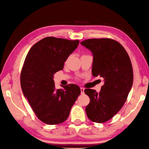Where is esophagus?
Returning <instances> with one entry per match:
<instances>
[{"label":"esophagus","mask_w":149,"mask_h":149,"mask_svg":"<svg viewBox=\"0 0 149 149\" xmlns=\"http://www.w3.org/2000/svg\"><path fill=\"white\" fill-rule=\"evenodd\" d=\"M80 92H81V94H84V88H80Z\"/></svg>","instance_id":"obj_1"}]
</instances>
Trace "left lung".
<instances>
[{"label": "left lung", "instance_id": "1", "mask_svg": "<svg viewBox=\"0 0 149 149\" xmlns=\"http://www.w3.org/2000/svg\"><path fill=\"white\" fill-rule=\"evenodd\" d=\"M80 44L93 55V77H100L104 81L100 92L84 90L91 99L86 107V115L93 122L104 123L113 118L126 102L133 81L132 65L124 47L111 39H88Z\"/></svg>", "mask_w": 149, "mask_h": 149}]
</instances>
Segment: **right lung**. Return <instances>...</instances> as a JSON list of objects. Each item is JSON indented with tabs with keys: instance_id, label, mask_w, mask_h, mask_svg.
<instances>
[{
	"instance_id": "right-lung-1",
	"label": "right lung",
	"mask_w": 149,
	"mask_h": 149,
	"mask_svg": "<svg viewBox=\"0 0 149 149\" xmlns=\"http://www.w3.org/2000/svg\"><path fill=\"white\" fill-rule=\"evenodd\" d=\"M79 44V40L45 38L31 47L24 61L20 77L23 94L38 119L48 125L64 122L80 94L79 86L73 84L56 90L53 80Z\"/></svg>"
}]
</instances>
